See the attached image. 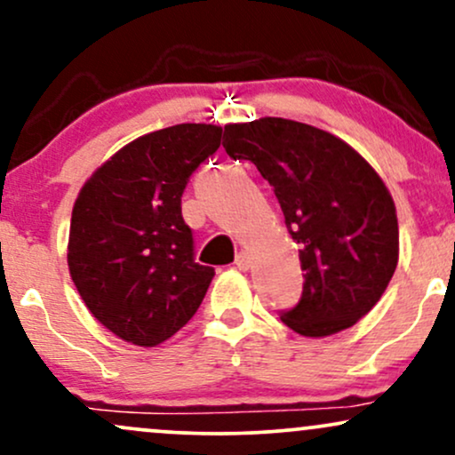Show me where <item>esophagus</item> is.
Listing matches in <instances>:
<instances>
[{"label":"esophagus","instance_id":"obj_1","mask_svg":"<svg viewBox=\"0 0 455 455\" xmlns=\"http://www.w3.org/2000/svg\"><path fill=\"white\" fill-rule=\"evenodd\" d=\"M235 265H237V267L242 269V271H248L250 267H252V254L245 252V250H242V252H239L237 257H235Z\"/></svg>","mask_w":455,"mask_h":455}]
</instances>
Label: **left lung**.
<instances>
[{"mask_svg": "<svg viewBox=\"0 0 455 455\" xmlns=\"http://www.w3.org/2000/svg\"><path fill=\"white\" fill-rule=\"evenodd\" d=\"M227 154L257 164L299 245L304 291L282 323L306 338L353 327L398 265V218L377 171L342 139L307 124L260 117L224 126Z\"/></svg>", "mask_w": 455, "mask_h": 455, "instance_id": "left-lung-1", "label": "left lung"}]
</instances>
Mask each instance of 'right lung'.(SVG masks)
<instances>
[{
  "instance_id": "right-lung-1",
  "label": "right lung",
  "mask_w": 455,
  "mask_h": 455,
  "mask_svg": "<svg viewBox=\"0 0 455 455\" xmlns=\"http://www.w3.org/2000/svg\"><path fill=\"white\" fill-rule=\"evenodd\" d=\"M222 128L177 124L111 156L78 192L68 269L78 295L108 331L156 347L195 316L213 267L195 260L181 195Z\"/></svg>"
}]
</instances>
